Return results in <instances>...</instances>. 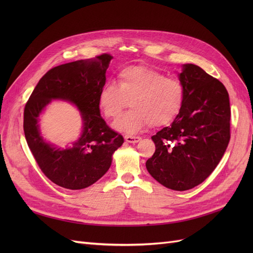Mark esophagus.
Listing matches in <instances>:
<instances>
[{"label": "esophagus", "instance_id": "esophagus-1", "mask_svg": "<svg viewBox=\"0 0 253 253\" xmlns=\"http://www.w3.org/2000/svg\"><path fill=\"white\" fill-rule=\"evenodd\" d=\"M125 139L126 142H129V143H137L138 141H140L141 137L139 136H132V135H126L125 137Z\"/></svg>", "mask_w": 253, "mask_h": 253}]
</instances>
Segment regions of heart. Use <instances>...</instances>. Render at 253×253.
<instances>
[{
	"label": "heart",
	"mask_w": 253,
	"mask_h": 253,
	"mask_svg": "<svg viewBox=\"0 0 253 253\" xmlns=\"http://www.w3.org/2000/svg\"><path fill=\"white\" fill-rule=\"evenodd\" d=\"M186 86L177 77L135 65L121 70L117 86L106 84L98 95V105L104 116L117 119L131 104L132 110L115 122V127L136 133L144 126H165L177 119L186 101Z\"/></svg>",
	"instance_id": "obj_1"
}]
</instances>
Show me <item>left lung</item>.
I'll return each instance as SVG.
<instances>
[{"instance_id":"left-lung-1","label":"left lung","mask_w":253,"mask_h":253,"mask_svg":"<svg viewBox=\"0 0 253 253\" xmlns=\"http://www.w3.org/2000/svg\"><path fill=\"white\" fill-rule=\"evenodd\" d=\"M179 79L185 105L170 126L152 136L156 150L145 167L163 186L186 191L202 183L224 156L231 113L224 84L200 66L185 64Z\"/></svg>"}]
</instances>
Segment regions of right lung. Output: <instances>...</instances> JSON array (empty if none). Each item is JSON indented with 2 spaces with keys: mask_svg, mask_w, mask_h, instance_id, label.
<instances>
[{
  "mask_svg": "<svg viewBox=\"0 0 253 253\" xmlns=\"http://www.w3.org/2000/svg\"><path fill=\"white\" fill-rule=\"evenodd\" d=\"M113 57L102 53L52 67L37 84L24 109V134L41 171L56 185L81 190L108 172L112 155L124 137L100 116L98 95L105 84V72ZM51 98H63L79 106L84 121L83 135L72 147L61 150L42 138L37 119Z\"/></svg>",
  "mask_w": 253,
  "mask_h": 253,
  "instance_id": "right-lung-1",
  "label": "right lung"
}]
</instances>
